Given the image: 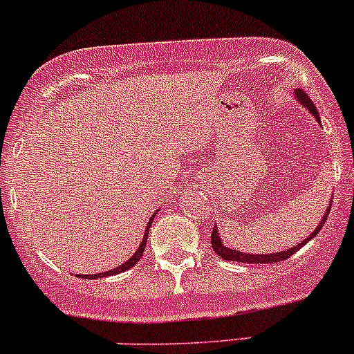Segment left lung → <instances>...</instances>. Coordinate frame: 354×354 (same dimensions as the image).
Instances as JSON below:
<instances>
[{
    "mask_svg": "<svg viewBox=\"0 0 354 354\" xmlns=\"http://www.w3.org/2000/svg\"><path fill=\"white\" fill-rule=\"evenodd\" d=\"M295 95H296V97H298V101L301 102L303 106H305V108H308L310 113H312L313 116H315V120L320 123V114H319V111H317L315 104H313L312 99H310L308 95H306L305 92L301 91V88H296ZM329 212H330V207H329V209H327V214L322 217V221H320V223H319L317 230L313 231V233L310 234V236L306 238V240H303L299 245L292 246V248L288 250V252L266 253V255H262V253H257V255H252V253H243V252H238V250H231V248H227V246L223 245V240H221V238H219V231H217L216 226H214L212 236H210V245H212L214 252H216L219 257H223L224 260H233V262H243V263H274V262H283V260L289 259V257H291L292 253L298 252V250L301 248V246H305L310 240H312V238H315L317 234H319V231L322 230L324 224H326Z\"/></svg>",
    "mask_w": 354,
    "mask_h": 354,
    "instance_id": "left-lung-1",
    "label": "left lung"
}]
</instances>
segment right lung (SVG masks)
Segmentation results:
<instances>
[{"label":"right lung","instance_id":"obj_1","mask_svg":"<svg viewBox=\"0 0 354 354\" xmlns=\"http://www.w3.org/2000/svg\"><path fill=\"white\" fill-rule=\"evenodd\" d=\"M152 221H154V216H152V217H151V221H149V224H147V230H145V233H144V240H142L140 246H138V250H137V252H135V255H131V259H130V260H127V262H124V263H121V266H120V267H116V269H113V270H108V272H102V274H91V276H80L82 279H84V277H87V279H97V277L114 276V274L124 272V270H128V269H131V267H135V266H137V262H138V260H140V257L144 255L145 243H147L149 230H151V224H152Z\"/></svg>","mask_w":354,"mask_h":354}]
</instances>
